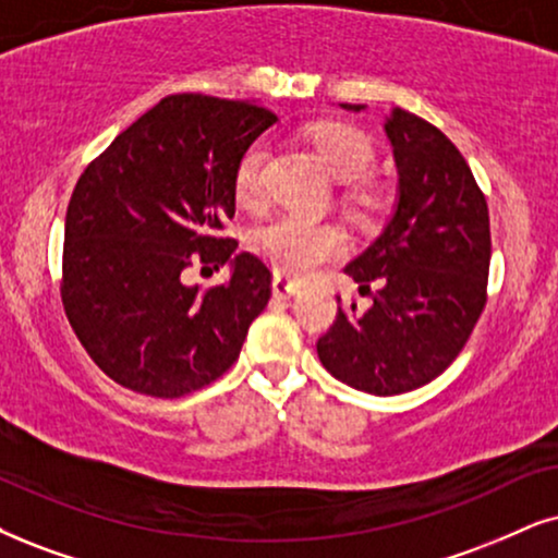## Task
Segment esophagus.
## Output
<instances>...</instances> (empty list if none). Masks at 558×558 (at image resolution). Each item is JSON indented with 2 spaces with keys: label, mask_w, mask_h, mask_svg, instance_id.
I'll use <instances>...</instances> for the list:
<instances>
[{
  "label": "esophagus",
  "mask_w": 558,
  "mask_h": 558,
  "mask_svg": "<svg viewBox=\"0 0 558 558\" xmlns=\"http://www.w3.org/2000/svg\"><path fill=\"white\" fill-rule=\"evenodd\" d=\"M272 293L280 295V299H291V295L301 293V286L293 283V280L286 278V275L275 272V278H272Z\"/></svg>",
  "instance_id": "obj_1"
}]
</instances>
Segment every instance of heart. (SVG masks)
Here are the masks:
<instances>
[{
	"label": "heart",
	"mask_w": 558,
	"mask_h": 558,
	"mask_svg": "<svg viewBox=\"0 0 558 558\" xmlns=\"http://www.w3.org/2000/svg\"><path fill=\"white\" fill-rule=\"evenodd\" d=\"M312 141L324 167L337 180L352 182L363 178L371 169L373 159H376V149H373L371 138L363 131L352 129V125L316 123L312 129ZM263 144H252L236 165L234 195L246 208H255L263 201ZM352 197L363 208H373L378 201L371 187H355L352 190ZM255 246L275 270L288 275V278H306L316 267L342 255L344 236L335 223L286 214L270 223H265L257 231Z\"/></svg>",
	"instance_id": "b5f03b06"
}]
</instances>
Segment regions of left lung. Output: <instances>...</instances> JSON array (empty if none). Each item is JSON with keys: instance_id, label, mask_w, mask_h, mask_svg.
Wrapping results in <instances>:
<instances>
[{"instance_id": "8db88e82", "label": "left lung", "mask_w": 558, "mask_h": 558, "mask_svg": "<svg viewBox=\"0 0 558 558\" xmlns=\"http://www.w3.org/2000/svg\"><path fill=\"white\" fill-rule=\"evenodd\" d=\"M384 131L399 172L397 208L344 267L373 303L363 314L355 303L337 308L316 352L342 384L393 397L440 376L469 342L486 306L492 236L486 197L446 133L401 108Z\"/></svg>"}]
</instances>
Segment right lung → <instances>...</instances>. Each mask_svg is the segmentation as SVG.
I'll use <instances>...</instances> for the list:
<instances>
[{"label": "right lung", "instance_id": "add662e5", "mask_svg": "<svg viewBox=\"0 0 558 558\" xmlns=\"http://www.w3.org/2000/svg\"><path fill=\"white\" fill-rule=\"evenodd\" d=\"M278 121L244 100L169 95L131 123L76 182L63 229L61 301L102 373L180 399L221 378L272 293V272L223 236L234 172ZM232 263L227 284L184 283L195 264Z\"/></svg>", "mask_w": 558, "mask_h": 558}]
</instances>
